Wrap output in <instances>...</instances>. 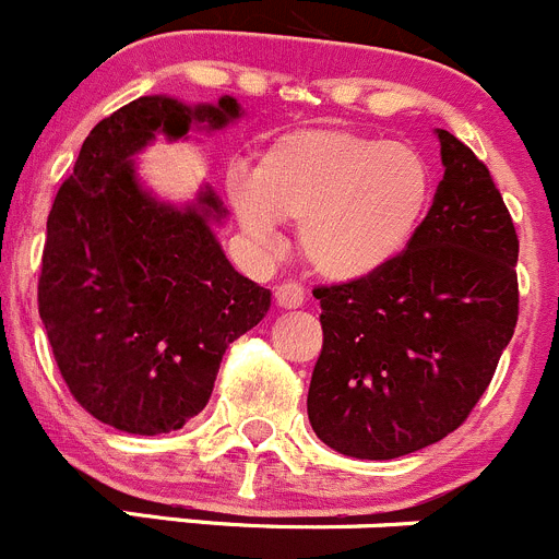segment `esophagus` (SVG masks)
Segmentation results:
<instances>
[{
  "instance_id": "34e87169",
  "label": "esophagus",
  "mask_w": 559,
  "mask_h": 559,
  "mask_svg": "<svg viewBox=\"0 0 559 559\" xmlns=\"http://www.w3.org/2000/svg\"><path fill=\"white\" fill-rule=\"evenodd\" d=\"M275 302L281 308H300L306 302V292H302L300 284L295 281H286V284L275 286Z\"/></svg>"
}]
</instances>
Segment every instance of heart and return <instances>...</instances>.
Returning <instances> with one entry per match:
<instances>
[{
	"label": "heart",
	"mask_w": 559,
	"mask_h": 559,
	"mask_svg": "<svg viewBox=\"0 0 559 559\" xmlns=\"http://www.w3.org/2000/svg\"><path fill=\"white\" fill-rule=\"evenodd\" d=\"M229 199L251 240L270 246L278 218L300 224L319 275L360 281L404 253L431 199L429 164L415 147L341 128L281 133L253 175L229 177Z\"/></svg>",
	"instance_id": "1"
}]
</instances>
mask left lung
Returning <instances> with one entry per match:
<instances>
[{
  "label": "left lung",
  "mask_w": 559,
  "mask_h": 559,
  "mask_svg": "<svg viewBox=\"0 0 559 559\" xmlns=\"http://www.w3.org/2000/svg\"><path fill=\"white\" fill-rule=\"evenodd\" d=\"M445 175L395 262L319 286L322 355L308 388L319 440L399 459L456 431L489 388L519 319V237L484 160L437 130Z\"/></svg>",
  "instance_id": "8db88e82"
}]
</instances>
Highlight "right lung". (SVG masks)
Returning <instances> with one entry per match:
<instances>
[{
  "label": "right lung",
  "instance_id": "1",
  "mask_svg": "<svg viewBox=\"0 0 559 559\" xmlns=\"http://www.w3.org/2000/svg\"><path fill=\"white\" fill-rule=\"evenodd\" d=\"M240 103L186 106L144 95L81 144L46 224L37 308L73 399L128 435H169L207 406L224 352L270 311V289L237 273L215 240L226 210L213 188L160 202L133 155L155 133L221 130Z\"/></svg>",
  "mask_w": 559,
  "mask_h": 559
}]
</instances>
